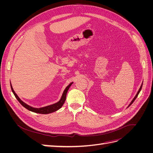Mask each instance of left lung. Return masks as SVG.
I'll return each mask as SVG.
<instances>
[{
	"instance_id": "left-lung-1",
	"label": "left lung",
	"mask_w": 153,
	"mask_h": 153,
	"mask_svg": "<svg viewBox=\"0 0 153 153\" xmlns=\"http://www.w3.org/2000/svg\"><path fill=\"white\" fill-rule=\"evenodd\" d=\"M142 84L141 85V86H140V89H139V90H138V92H137V93L136 96H135V98H133V100L131 101V102L130 103V104H129V106H130V105H131V104H132V103H133V101H135V99H136V98H137V96H138V94H139V92H140V91H141V89H142Z\"/></svg>"
}]
</instances>
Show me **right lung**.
<instances>
[{"label":"right lung","instance_id":"right-lung-1","mask_svg":"<svg viewBox=\"0 0 153 153\" xmlns=\"http://www.w3.org/2000/svg\"><path fill=\"white\" fill-rule=\"evenodd\" d=\"M73 84V82H71V84H69L64 90L62 96L61 97V99L59 101H58L57 103L53 104V105H48L47 106H45V107H42V108H33L32 107V106L27 105L26 103H25L24 102H23V101L19 98V97L17 96V94L15 93V92L14 91L13 87L11 85V90L13 92L14 95L16 97V98L17 99V100L19 101L20 103L23 106H24L25 108H27V110H29L30 111H32V112H34L36 113H38V114H50V113H52L55 111H57V110H59V108H61L62 107V106L63 105V104L65 102V100H66V94H67V92L69 89V88L70 87V86L71 85V84Z\"/></svg>","mask_w":153,"mask_h":153}]
</instances>
